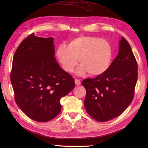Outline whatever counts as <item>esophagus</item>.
<instances>
[{"mask_svg":"<svg viewBox=\"0 0 148 148\" xmlns=\"http://www.w3.org/2000/svg\"><path fill=\"white\" fill-rule=\"evenodd\" d=\"M75 84H76V85H79V84H81V81H80V80L79 79H77V78H76V79H75Z\"/></svg>","mask_w":148,"mask_h":148,"instance_id":"1","label":"esophagus"}]
</instances>
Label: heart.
<instances>
[{
    "label": "heart",
    "instance_id": "obj_1",
    "mask_svg": "<svg viewBox=\"0 0 148 148\" xmlns=\"http://www.w3.org/2000/svg\"><path fill=\"white\" fill-rule=\"evenodd\" d=\"M56 55L63 69L72 72L77 64L81 65L77 73L88 72L91 76H99L109 68L112 57L111 46L104 39L92 36H80L73 39L67 46L60 45Z\"/></svg>",
    "mask_w": 148,
    "mask_h": 148
}]
</instances>
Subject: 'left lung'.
<instances>
[{"mask_svg": "<svg viewBox=\"0 0 148 148\" xmlns=\"http://www.w3.org/2000/svg\"><path fill=\"white\" fill-rule=\"evenodd\" d=\"M137 71V62L131 46L122 37L118 56L108 70L81 83L86 90L84 105L88 114L99 122L121 114L134 99Z\"/></svg>", "mask_w": 148, "mask_h": 148, "instance_id": "left-lung-1", "label": "left lung"}]
</instances>
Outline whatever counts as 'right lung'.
Masks as SVG:
<instances>
[{"label": "right lung", "instance_id": "add662e5", "mask_svg": "<svg viewBox=\"0 0 148 148\" xmlns=\"http://www.w3.org/2000/svg\"><path fill=\"white\" fill-rule=\"evenodd\" d=\"M14 100L28 117L46 122L61 111L60 100L75 86L74 79L55 58L53 38L34 33L15 51L10 75Z\"/></svg>", "mask_w": 148, "mask_h": 148}]
</instances>
